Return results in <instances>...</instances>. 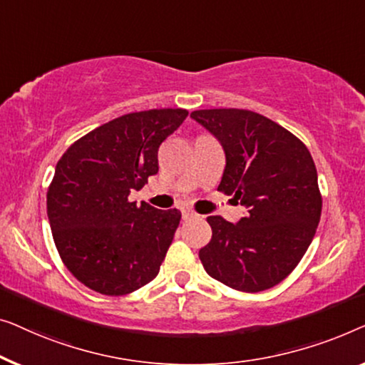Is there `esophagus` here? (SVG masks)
<instances>
[{"instance_id":"esophagus-1","label":"esophagus","mask_w":365,"mask_h":365,"mask_svg":"<svg viewBox=\"0 0 365 365\" xmlns=\"http://www.w3.org/2000/svg\"><path fill=\"white\" fill-rule=\"evenodd\" d=\"M198 215L193 212V210H190V208H183L182 210V218L183 220H190V218H197Z\"/></svg>"}]
</instances>
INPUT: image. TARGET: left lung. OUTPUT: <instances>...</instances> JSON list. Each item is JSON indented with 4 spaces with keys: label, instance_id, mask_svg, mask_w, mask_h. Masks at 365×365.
<instances>
[{
    "label": "left lung",
    "instance_id": "left-lung-1",
    "mask_svg": "<svg viewBox=\"0 0 365 365\" xmlns=\"http://www.w3.org/2000/svg\"><path fill=\"white\" fill-rule=\"evenodd\" d=\"M192 119L225 150L218 190L248 208L236 225L207 218L212 240L200 261L236 291L269 289L291 274L316 235L322 198L314 160L299 138L253 110H193Z\"/></svg>",
    "mask_w": 365,
    "mask_h": 365
}]
</instances>
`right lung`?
<instances>
[{"label":"right lung","instance_id":"right-lung-1","mask_svg":"<svg viewBox=\"0 0 365 365\" xmlns=\"http://www.w3.org/2000/svg\"><path fill=\"white\" fill-rule=\"evenodd\" d=\"M185 109L132 112L76 140L48 190V218L61 259L89 289L124 296L160 271L182 213L129 202L158 172V147Z\"/></svg>","mask_w":365,"mask_h":365}]
</instances>
